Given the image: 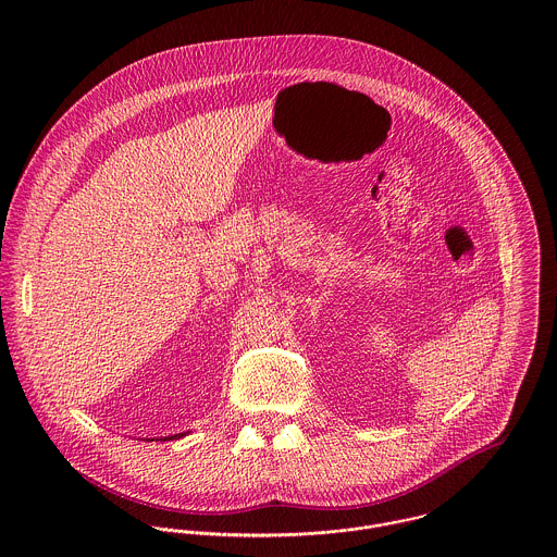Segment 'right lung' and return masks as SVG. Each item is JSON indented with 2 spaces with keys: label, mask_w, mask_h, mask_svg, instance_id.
<instances>
[{
  "label": "right lung",
  "mask_w": 557,
  "mask_h": 557,
  "mask_svg": "<svg viewBox=\"0 0 557 557\" xmlns=\"http://www.w3.org/2000/svg\"><path fill=\"white\" fill-rule=\"evenodd\" d=\"M180 437H184V433H177V435H171V437H164L162 442H166V440H180Z\"/></svg>",
  "instance_id": "1"
}]
</instances>
